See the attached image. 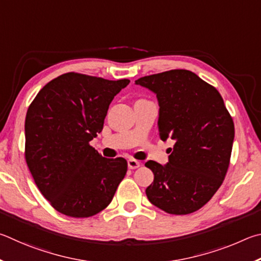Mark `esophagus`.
<instances>
[{"mask_svg":"<svg viewBox=\"0 0 261 261\" xmlns=\"http://www.w3.org/2000/svg\"><path fill=\"white\" fill-rule=\"evenodd\" d=\"M133 161L135 162L134 163H133ZM128 165H129L130 167H138V163H136L135 161H129V163H128Z\"/></svg>","mask_w":261,"mask_h":261,"instance_id":"obj_1","label":"esophagus"}]
</instances>
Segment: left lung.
Masks as SVG:
<instances>
[{"instance_id":"1","label":"left lung","mask_w":261,"mask_h":261,"mask_svg":"<svg viewBox=\"0 0 261 261\" xmlns=\"http://www.w3.org/2000/svg\"><path fill=\"white\" fill-rule=\"evenodd\" d=\"M117 88L116 81L66 73L45 85L27 110L26 164L43 197L67 217L103 211L126 175L125 159L89 143L103 129Z\"/></svg>"}]
</instances>
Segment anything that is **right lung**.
I'll list each match as a JSON object with an SVG mask.
<instances>
[{"label": "right lung", "mask_w": 261, "mask_h": 261, "mask_svg": "<svg viewBox=\"0 0 261 261\" xmlns=\"http://www.w3.org/2000/svg\"><path fill=\"white\" fill-rule=\"evenodd\" d=\"M135 82L157 95L161 139L176 141L166 165L150 168L153 182L145 190L147 197L170 214L197 211L217 193L230 163L234 122L221 95L187 70Z\"/></svg>", "instance_id": "1"}]
</instances>
